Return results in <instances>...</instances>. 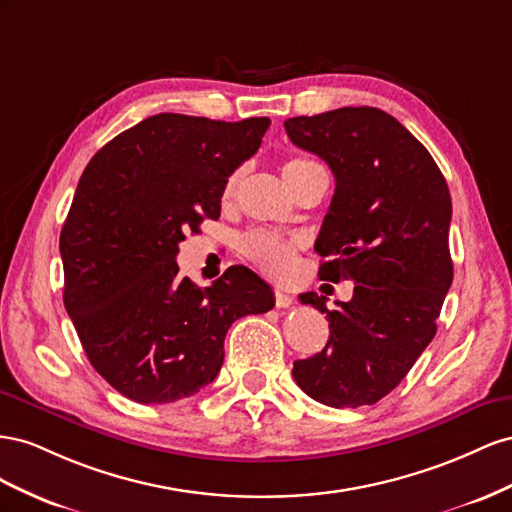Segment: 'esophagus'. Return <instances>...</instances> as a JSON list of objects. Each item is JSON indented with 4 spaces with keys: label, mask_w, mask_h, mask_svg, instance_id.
Listing matches in <instances>:
<instances>
[{
    "label": "esophagus",
    "mask_w": 512,
    "mask_h": 512,
    "mask_svg": "<svg viewBox=\"0 0 512 512\" xmlns=\"http://www.w3.org/2000/svg\"><path fill=\"white\" fill-rule=\"evenodd\" d=\"M274 302L279 309H289L291 304H294V298H291L285 289H276L274 291Z\"/></svg>",
    "instance_id": "34e87169"
}]
</instances>
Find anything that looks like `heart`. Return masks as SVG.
I'll use <instances>...</instances> for the list:
<instances>
[{
    "mask_svg": "<svg viewBox=\"0 0 512 512\" xmlns=\"http://www.w3.org/2000/svg\"><path fill=\"white\" fill-rule=\"evenodd\" d=\"M317 163L309 158H289L281 165V173L285 182L289 184L291 191L296 193V188L302 184V180L309 175ZM240 171H233L229 178L223 184L221 191V203L223 206H231L236 201L238 188H240ZM240 251L246 259H251L253 264L272 279H283L291 272L296 264V255H298V242L279 236V233L264 231V229H255L240 240Z\"/></svg>",
    "mask_w": 512,
    "mask_h": 512,
    "instance_id": "1",
    "label": "heart"
}]
</instances>
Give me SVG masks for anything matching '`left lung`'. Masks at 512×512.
<instances>
[{"label":"left lung","instance_id":"8db88e82","mask_svg":"<svg viewBox=\"0 0 512 512\" xmlns=\"http://www.w3.org/2000/svg\"><path fill=\"white\" fill-rule=\"evenodd\" d=\"M285 130L291 143L324 158L337 180L315 242L326 257L319 276L356 283L354 298L334 309L315 291L300 296L326 313L330 337L291 373L324 405H373L435 337L452 283L448 184L425 145L382 109L300 115Z\"/></svg>","mask_w":512,"mask_h":512}]
</instances>
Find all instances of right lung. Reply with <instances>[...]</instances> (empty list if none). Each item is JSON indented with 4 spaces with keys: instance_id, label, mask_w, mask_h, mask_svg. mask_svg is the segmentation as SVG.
Returning a JSON list of instances; mask_svg holds the SVG:
<instances>
[{
    "instance_id": "obj_1",
    "label": "right lung",
    "mask_w": 512,
    "mask_h": 512,
    "mask_svg": "<svg viewBox=\"0 0 512 512\" xmlns=\"http://www.w3.org/2000/svg\"><path fill=\"white\" fill-rule=\"evenodd\" d=\"M268 126L158 113L87 163L60 236L64 304L92 367L124 397H191L221 371L233 321L274 306L244 266L199 289L175 264L184 233L221 216L225 180Z\"/></svg>"
}]
</instances>
